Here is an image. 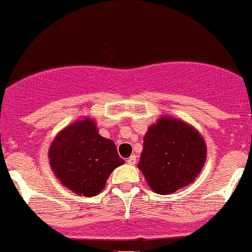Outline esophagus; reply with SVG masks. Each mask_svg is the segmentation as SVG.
I'll list each match as a JSON object with an SVG mask.
<instances>
[{
    "mask_svg": "<svg viewBox=\"0 0 252 252\" xmlns=\"http://www.w3.org/2000/svg\"><path fill=\"white\" fill-rule=\"evenodd\" d=\"M126 162H128L129 165H134V164H136V162H137V156L136 155H132L129 158H128V160H126Z\"/></svg>",
    "mask_w": 252,
    "mask_h": 252,
    "instance_id": "esophagus-1",
    "label": "esophagus"
}]
</instances>
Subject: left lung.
Instances as JSON below:
<instances>
[{
  "instance_id": "1",
  "label": "left lung",
  "mask_w": 252,
  "mask_h": 252,
  "mask_svg": "<svg viewBox=\"0 0 252 252\" xmlns=\"http://www.w3.org/2000/svg\"><path fill=\"white\" fill-rule=\"evenodd\" d=\"M206 158L201 134L187 123L162 116L143 137L138 169L156 193H173L196 179Z\"/></svg>"
}]
</instances>
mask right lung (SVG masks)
I'll list each match as a JSON object with an SVG mask.
<instances>
[{
  "label": "right lung",
  "instance_id": "obj_1",
  "mask_svg": "<svg viewBox=\"0 0 252 252\" xmlns=\"http://www.w3.org/2000/svg\"><path fill=\"white\" fill-rule=\"evenodd\" d=\"M59 181L77 194H98L114 169L124 164L115 143L98 134L94 120H78L55 137L48 151Z\"/></svg>",
  "mask_w": 252,
  "mask_h": 252
}]
</instances>
